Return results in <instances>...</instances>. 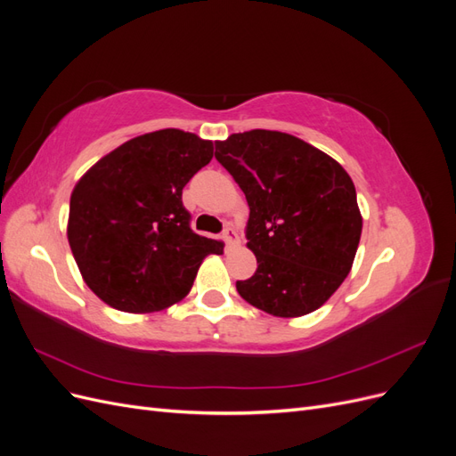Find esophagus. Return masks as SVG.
<instances>
[{
	"label": "esophagus",
	"instance_id": "1",
	"mask_svg": "<svg viewBox=\"0 0 456 456\" xmlns=\"http://www.w3.org/2000/svg\"><path fill=\"white\" fill-rule=\"evenodd\" d=\"M223 240L226 241V245H228V247H233V245H238V243H240L238 232L233 230V228H226V230H224V233H223Z\"/></svg>",
	"mask_w": 456,
	"mask_h": 456
}]
</instances>
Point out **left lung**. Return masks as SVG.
Returning <instances> with one entry per match:
<instances>
[{
  "instance_id": "left-lung-1",
  "label": "left lung",
  "mask_w": 456,
  "mask_h": 456,
  "mask_svg": "<svg viewBox=\"0 0 456 456\" xmlns=\"http://www.w3.org/2000/svg\"><path fill=\"white\" fill-rule=\"evenodd\" d=\"M215 148L251 211L247 247L258 268L236 283L241 298L275 317L323 306L350 273L362 238L350 175L325 151L281 131L233 133Z\"/></svg>"
}]
</instances>
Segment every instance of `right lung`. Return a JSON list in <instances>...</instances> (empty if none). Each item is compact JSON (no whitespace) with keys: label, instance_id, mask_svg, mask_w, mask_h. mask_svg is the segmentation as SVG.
<instances>
[{"label":"right lung","instance_id":"add662e5","mask_svg":"<svg viewBox=\"0 0 456 456\" xmlns=\"http://www.w3.org/2000/svg\"><path fill=\"white\" fill-rule=\"evenodd\" d=\"M213 141L161 129L123 142L79 178L66 236L81 278L108 306L150 314L181 302L207 255L224 243L190 228L183 188Z\"/></svg>","mask_w":456,"mask_h":456}]
</instances>
